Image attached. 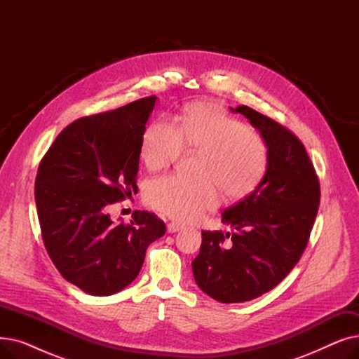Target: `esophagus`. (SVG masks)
<instances>
[{"label":"esophagus","mask_w":359,"mask_h":359,"mask_svg":"<svg viewBox=\"0 0 359 359\" xmlns=\"http://www.w3.org/2000/svg\"><path fill=\"white\" fill-rule=\"evenodd\" d=\"M183 229V225L182 224H177V222H170L168 225H167V231L168 233H176V231H179V230H182Z\"/></svg>","instance_id":"obj_1"}]
</instances>
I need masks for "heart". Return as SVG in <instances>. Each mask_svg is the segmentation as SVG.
I'll return each mask as SVG.
<instances>
[{
	"label": "heart",
	"mask_w": 359,
	"mask_h": 359,
	"mask_svg": "<svg viewBox=\"0 0 359 359\" xmlns=\"http://www.w3.org/2000/svg\"><path fill=\"white\" fill-rule=\"evenodd\" d=\"M183 148L198 151V177L167 175L151 180L145 201L156 211L177 221L198 219L219 202L253 194L268 170V144L259 132L230 116L211 102L186 106L176 123H149L141 141V158L149 170L175 163Z\"/></svg>",
	"instance_id": "1"
}]
</instances>
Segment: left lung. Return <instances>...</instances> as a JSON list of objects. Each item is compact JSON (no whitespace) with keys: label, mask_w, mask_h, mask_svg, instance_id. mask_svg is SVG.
I'll list each match as a JSON object with an SVG mask.
<instances>
[{"label":"left lung","mask_w":359,"mask_h":359,"mask_svg":"<svg viewBox=\"0 0 359 359\" xmlns=\"http://www.w3.org/2000/svg\"><path fill=\"white\" fill-rule=\"evenodd\" d=\"M231 110L265 138L268 170L253 194L222 212L231 234L202 231L192 269L198 287L211 298L244 303L273 290L303 256L318 211L320 182L294 132L249 106Z\"/></svg>","instance_id":"obj_1"}]
</instances>
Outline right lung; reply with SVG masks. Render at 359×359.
<instances>
[{
    "instance_id": "add662e5",
    "label": "right lung",
    "mask_w": 359,
    "mask_h": 359,
    "mask_svg": "<svg viewBox=\"0 0 359 359\" xmlns=\"http://www.w3.org/2000/svg\"><path fill=\"white\" fill-rule=\"evenodd\" d=\"M156 99L74 121L37 168L34 199L46 252L60 273L90 295L128 287L147 248L165 233L153 212L134 211V219L118 225L107 214L111 203L138 192L141 141Z\"/></svg>"
}]
</instances>
